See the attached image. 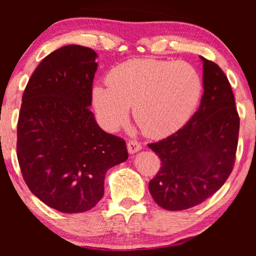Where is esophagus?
<instances>
[{"label": "esophagus", "mask_w": 256, "mask_h": 256, "mask_svg": "<svg viewBox=\"0 0 256 256\" xmlns=\"http://www.w3.org/2000/svg\"><path fill=\"white\" fill-rule=\"evenodd\" d=\"M140 149H142V146H140V143L137 142V140H131L128 142V150L130 154H134V152H140Z\"/></svg>", "instance_id": "1"}]
</instances>
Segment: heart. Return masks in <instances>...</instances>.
Listing matches in <instances>:
<instances>
[{"mask_svg": "<svg viewBox=\"0 0 256 256\" xmlns=\"http://www.w3.org/2000/svg\"><path fill=\"white\" fill-rule=\"evenodd\" d=\"M108 84L92 88L100 122L116 131L132 116L148 137H167L180 130L198 108L204 83L184 61L134 58L112 68Z\"/></svg>", "mask_w": 256, "mask_h": 256, "instance_id": "heart-1", "label": "heart"}]
</instances>
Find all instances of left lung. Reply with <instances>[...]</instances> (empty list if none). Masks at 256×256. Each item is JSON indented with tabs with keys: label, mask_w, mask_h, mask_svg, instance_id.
I'll return each instance as SVG.
<instances>
[{
	"label": "left lung",
	"mask_w": 256,
	"mask_h": 256,
	"mask_svg": "<svg viewBox=\"0 0 256 256\" xmlns=\"http://www.w3.org/2000/svg\"><path fill=\"white\" fill-rule=\"evenodd\" d=\"M204 62V95L180 130L148 144L161 160L149 192L167 210L198 206L216 192L234 168L240 118L228 77L213 61Z\"/></svg>",
	"instance_id": "8db88e82"
}]
</instances>
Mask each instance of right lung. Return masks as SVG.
<instances>
[{
  "label": "right lung",
  "mask_w": 256,
  "mask_h": 256,
  "mask_svg": "<svg viewBox=\"0 0 256 256\" xmlns=\"http://www.w3.org/2000/svg\"><path fill=\"white\" fill-rule=\"evenodd\" d=\"M98 54L71 44L38 64L26 85L16 155L34 196L62 213H82L102 198L104 176L128 160L126 143L107 134L89 110Z\"/></svg>",
  "instance_id": "add662e5"
}]
</instances>
